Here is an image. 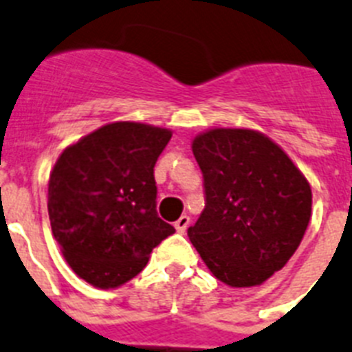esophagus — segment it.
Masks as SVG:
<instances>
[{
	"mask_svg": "<svg viewBox=\"0 0 352 352\" xmlns=\"http://www.w3.org/2000/svg\"><path fill=\"white\" fill-rule=\"evenodd\" d=\"M188 223H190V217H188V214H182V217L174 222V227H176V231L178 232H185Z\"/></svg>",
	"mask_w": 352,
	"mask_h": 352,
	"instance_id": "esophagus-1",
	"label": "esophagus"
}]
</instances>
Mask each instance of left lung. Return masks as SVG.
<instances>
[{"instance_id": "1", "label": "left lung", "mask_w": 352, "mask_h": 352, "mask_svg": "<svg viewBox=\"0 0 352 352\" xmlns=\"http://www.w3.org/2000/svg\"><path fill=\"white\" fill-rule=\"evenodd\" d=\"M206 204L188 238L208 270L231 287H252L300 247L312 190L284 149L264 133L211 129L192 142Z\"/></svg>"}]
</instances>
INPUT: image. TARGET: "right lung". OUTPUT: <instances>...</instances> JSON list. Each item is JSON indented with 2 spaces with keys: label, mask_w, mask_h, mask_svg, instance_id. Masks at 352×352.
Listing matches in <instances>:
<instances>
[{
  "label": "right lung",
  "mask_w": 352,
  "mask_h": 352,
  "mask_svg": "<svg viewBox=\"0 0 352 352\" xmlns=\"http://www.w3.org/2000/svg\"><path fill=\"white\" fill-rule=\"evenodd\" d=\"M170 130L116 121L56 160L49 178V220L77 276L114 289L142 272L149 254L174 232L157 213L153 167Z\"/></svg>",
  "instance_id": "right-lung-1"
}]
</instances>
